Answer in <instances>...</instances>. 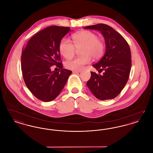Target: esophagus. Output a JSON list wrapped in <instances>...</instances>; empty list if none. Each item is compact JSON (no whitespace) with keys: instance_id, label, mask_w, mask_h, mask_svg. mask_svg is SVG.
<instances>
[{"instance_id":"1","label":"esophagus","mask_w":153,"mask_h":153,"mask_svg":"<svg viewBox=\"0 0 153 153\" xmlns=\"http://www.w3.org/2000/svg\"><path fill=\"white\" fill-rule=\"evenodd\" d=\"M72 72L74 73H80L81 72V70H74Z\"/></svg>"}]
</instances>
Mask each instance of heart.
Returning <instances> with one entry per match:
<instances>
[{"label": "heart", "instance_id": "b5f03b06", "mask_svg": "<svg viewBox=\"0 0 153 153\" xmlns=\"http://www.w3.org/2000/svg\"><path fill=\"white\" fill-rule=\"evenodd\" d=\"M72 42L64 38L59 45L60 53L67 59L73 58L77 50L81 49L80 57L66 62V67L72 70H80L90 63L92 58H100L105 49L104 41L89 30L82 31L73 35Z\"/></svg>", "mask_w": 153, "mask_h": 153}]
</instances>
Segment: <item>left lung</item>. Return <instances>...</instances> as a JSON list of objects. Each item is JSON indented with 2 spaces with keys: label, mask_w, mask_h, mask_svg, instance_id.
<instances>
[{
  "label": "left lung",
  "mask_w": 153,
  "mask_h": 153,
  "mask_svg": "<svg viewBox=\"0 0 153 153\" xmlns=\"http://www.w3.org/2000/svg\"><path fill=\"white\" fill-rule=\"evenodd\" d=\"M85 29L100 31L104 37L106 51L104 57L93 66L100 73L91 72L87 82L88 87L99 100L116 97L128 80L131 68L130 48L121 34L105 24H97L85 27Z\"/></svg>",
  "instance_id": "left-lung-1"
}]
</instances>
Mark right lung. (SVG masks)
Returning <instances> with one entry per match:
<instances>
[{"label": "right lung", "instance_id": "1", "mask_svg": "<svg viewBox=\"0 0 153 153\" xmlns=\"http://www.w3.org/2000/svg\"><path fill=\"white\" fill-rule=\"evenodd\" d=\"M70 27L51 26L31 38L22 51L23 78L30 91L38 99L51 102L64 88L72 72L62 68L59 50L62 38ZM52 67L58 71H51Z\"/></svg>", "mask_w": 153, "mask_h": 153}]
</instances>
